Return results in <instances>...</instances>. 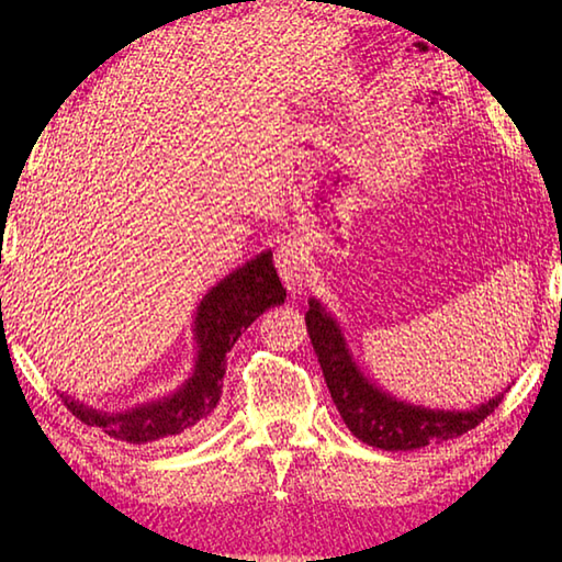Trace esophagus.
I'll return each instance as SVG.
<instances>
[{
	"mask_svg": "<svg viewBox=\"0 0 562 562\" xmlns=\"http://www.w3.org/2000/svg\"><path fill=\"white\" fill-rule=\"evenodd\" d=\"M274 268H278L284 288L290 292H300L306 280V254L300 241H288L274 254Z\"/></svg>",
	"mask_w": 562,
	"mask_h": 562,
	"instance_id": "34e87169",
	"label": "esophagus"
}]
</instances>
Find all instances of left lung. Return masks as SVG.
<instances>
[{"mask_svg": "<svg viewBox=\"0 0 562 562\" xmlns=\"http://www.w3.org/2000/svg\"><path fill=\"white\" fill-rule=\"evenodd\" d=\"M306 330L324 369L330 398L350 432L369 447L386 451H408L461 437L491 415L503 396L473 411H429L396 401L379 391L360 374L345 348L340 328L318 302H308Z\"/></svg>", "mask_w": 562, "mask_h": 562, "instance_id": "obj_1", "label": "left lung"}]
</instances>
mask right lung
I'll list each match as a JSON object with an SVG mask.
<instances>
[{"label":"right lung","mask_w":562,"mask_h":562,"mask_svg":"<svg viewBox=\"0 0 562 562\" xmlns=\"http://www.w3.org/2000/svg\"><path fill=\"white\" fill-rule=\"evenodd\" d=\"M288 290L274 272L272 254L266 250L258 258L248 260L244 268L234 270L217 288H212L198 306L195 338H198V362L195 372L183 389L173 396L139 405L125 413H99L83 403L67 401L71 415L83 425L101 427L105 435L130 441V445H147L164 437H176L188 432L207 420L217 408L222 396V379L226 369V352L234 342L266 308L282 304Z\"/></svg>","instance_id":"1"}]
</instances>
